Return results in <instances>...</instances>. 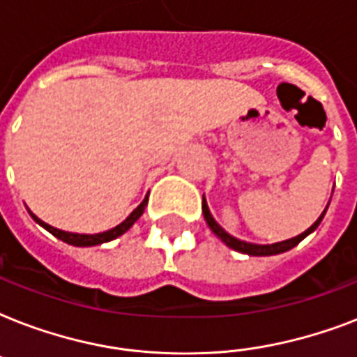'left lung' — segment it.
Returning <instances> with one entry per match:
<instances>
[{
  "instance_id": "left-lung-1",
  "label": "left lung",
  "mask_w": 357,
  "mask_h": 357,
  "mask_svg": "<svg viewBox=\"0 0 357 357\" xmlns=\"http://www.w3.org/2000/svg\"><path fill=\"white\" fill-rule=\"evenodd\" d=\"M328 209V207H326ZM326 209L322 211V215L319 218H317V222L311 226V228H307L304 231V234L296 235V237L293 238H287V241H282V243H274V244H254V243H246V241H241V238H235L231 237V235L228 234V231H224L220 226H218V222L213 218L211 211H209V207H207V202L204 200V204H202V211H204V218H206L207 226L211 228V231L215 235H217L222 243H226L229 246V248L237 250V252H243V254H248V255H276V254H282V252H287V250L294 248L296 244L302 241V238H305L307 235L311 234V231H315L317 228H319V224L322 222V218H324V215H326Z\"/></svg>"
}]
</instances>
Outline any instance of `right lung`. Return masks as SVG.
Here are the masks:
<instances>
[{
	"label": "right lung",
	"instance_id": "obj_1",
	"mask_svg": "<svg viewBox=\"0 0 357 357\" xmlns=\"http://www.w3.org/2000/svg\"><path fill=\"white\" fill-rule=\"evenodd\" d=\"M146 204H148V198H144L142 200V204H140L137 209H135L131 215H129L123 222H120L119 226H114L113 229H107V231H103V234H94V235H89V234H70V231H63V229H57L53 228V226H50V224L42 222L40 218L36 217V215H33V213L29 211L31 218L35 220L36 224H40L42 228L47 229L50 234L55 235L57 238H61V241H64V243L72 244V246H96V244H103V243H109V241H113V238L120 237V235H123L126 231H128L131 226H133L137 220L140 218V215L144 213V207Z\"/></svg>",
	"mask_w": 357,
	"mask_h": 357
}]
</instances>
